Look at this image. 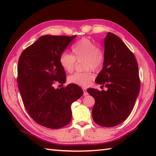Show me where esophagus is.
Instances as JSON below:
<instances>
[{
	"label": "esophagus",
	"mask_w": 156,
	"mask_h": 156,
	"mask_svg": "<svg viewBox=\"0 0 156 156\" xmlns=\"http://www.w3.org/2000/svg\"><path fill=\"white\" fill-rule=\"evenodd\" d=\"M83 91H84V93H83V95H84V96H87V95H88L87 91V89H86V87H83Z\"/></svg>",
	"instance_id": "obj_1"
}]
</instances>
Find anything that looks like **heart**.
Instances as JSON below:
<instances>
[{
  "label": "heart",
  "instance_id": "heart-1",
  "mask_svg": "<svg viewBox=\"0 0 156 156\" xmlns=\"http://www.w3.org/2000/svg\"><path fill=\"white\" fill-rule=\"evenodd\" d=\"M73 55L62 52L60 55L59 62L62 68L71 73L74 69L76 60H84L83 69H87L83 72H76L68 77L70 83L80 86H87L94 78L91 69L98 70L102 67L105 60L104 50L88 38H83L72 47Z\"/></svg>",
  "mask_w": 156,
  "mask_h": 156
}]
</instances>
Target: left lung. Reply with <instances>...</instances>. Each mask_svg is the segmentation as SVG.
<instances>
[{"label":"left lung","mask_w":156,"mask_h":156,"mask_svg":"<svg viewBox=\"0 0 156 156\" xmlns=\"http://www.w3.org/2000/svg\"><path fill=\"white\" fill-rule=\"evenodd\" d=\"M105 60L96 83L107 91L88 89L95 99L94 122L105 127L122 122L130 115L140 88L135 56L119 37L109 32L105 38Z\"/></svg>","instance_id":"8db88e82"}]
</instances>
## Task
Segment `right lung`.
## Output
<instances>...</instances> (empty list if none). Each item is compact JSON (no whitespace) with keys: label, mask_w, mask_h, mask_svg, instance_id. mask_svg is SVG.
<instances>
[{"label":"right lung","mask_w":156,"mask_h":156,"mask_svg":"<svg viewBox=\"0 0 156 156\" xmlns=\"http://www.w3.org/2000/svg\"><path fill=\"white\" fill-rule=\"evenodd\" d=\"M76 35H45L21 53L18 62V87L29 115L36 123L59 129L72 120L71 105L83 94L77 84L55 89L66 81L60 55Z\"/></svg>","instance_id":"obj_1"}]
</instances>
